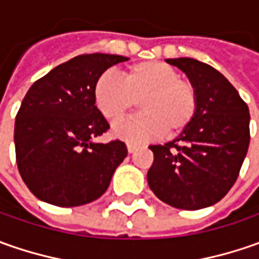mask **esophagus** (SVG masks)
<instances>
[{
    "instance_id": "obj_1",
    "label": "esophagus",
    "mask_w": 259,
    "mask_h": 259,
    "mask_svg": "<svg viewBox=\"0 0 259 259\" xmlns=\"http://www.w3.org/2000/svg\"><path fill=\"white\" fill-rule=\"evenodd\" d=\"M137 148H138V145L137 144H131V143H128V144H126V150H128V153H134Z\"/></svg>"
}]
</instances>
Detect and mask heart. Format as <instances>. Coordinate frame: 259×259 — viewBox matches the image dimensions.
Here are the masks:
<instances>
[{
    "mask_svg": "<svg viewBox=\"0 0 259 259\" xmlns=\"http://www.w3.org/2000/svg\"><path fill=\"white\" fill-rule=\"evenodd\" d=\"M94 99L109 122L121 121L140 101L141 114L114 128L115 137L130 143L148 141L163 133L180 134L193 121L199 106L193 82L161 62L128 66L122 79L109 70L101 73L94 85Z\"/></svg>",
    "mask_w": 259,
    "mask_h": 259,
    "instance_id": "obj_1",
    "label": "heart"
}]
</instances>
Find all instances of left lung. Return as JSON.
<instances>
[{"instance_id":"obj_1","label":"left lung","mask_w":259,"mask_h":259,"mask_svg":"<svg viewBox=\"0 0 259 259\" xmlns=\"http://www.w3.org/2000/svg\"><path fill=\"white\" fill-rule=\"evenodd\" d=\"M193 82L199 106L190 125L164 145H150L147 173L154 194L177 209L218 203L234 186L249 147V109L214 67L190 57L167 59Z\"/></svg>"}]
</instances>
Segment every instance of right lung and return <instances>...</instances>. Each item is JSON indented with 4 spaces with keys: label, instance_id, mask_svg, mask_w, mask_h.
<instances>
[{
    "label": "right lung",
    "instance_id": "right-lung-1",
    "mask_svg": "<svg viewBox=\"0 0 259 259\" xmlns=\"http://www.w3.org/2000/svg\"><path fill=\"white\" fill-rule=\"evenodd\" d=\"M126 60L105 53L76 56L25 94L15 116V158L24 183L40 200L72 207L106 192L128 150L119 140L92 141L109 130L95 105L94 85L108 67Z\"/></svg>",
    "mask_w": 259,
    "mask_h": 259
}]
</instances>
